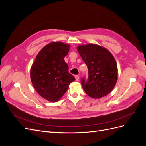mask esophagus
<instances>
[{
	"instance_id": "esophagus-1",
	"label": "esophagus",
	"mask_w": 146,
	"mask_h": 146,
	"mask_svg": "<svg viewBox=\"0 0 146 146\" xmlns=\"http://www.w3.org/2000/svg\"><path fill=\"white\" fill-rule=\"evenodd\" d=\"M75 78H76V80L77 81H78L79 80V78H80V77H79L78 76H76V77H75Z\"/></svg>"
}]
</instances>
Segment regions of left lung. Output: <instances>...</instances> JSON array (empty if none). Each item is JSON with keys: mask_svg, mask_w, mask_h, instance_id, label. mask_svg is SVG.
Segmentation results:
<instances>
[{"mask_svg": "<svg viewBox=\"0 0 146 146\" xmlns=\"http://www.w3.org/2000/svg\"><path fill=\"white\" fill-rule=\"evenodd\" d=\"M77 50L88 69L87 81L81 80L84 91L94 99L107 96L117 80V66L114 56L107 48L95 44L80 45Z\"/></svg>", "mask_w": 146, "mask_h": 146, "instance_id": "1", "label": "left lung"}]
</instances>
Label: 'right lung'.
Here are the masks:
<instances>
[{"instance_id": "1", "label": "right lung", "mask_w": 146, "mask_h": 146, "mask_svg": "<svg viewBox=\"0 0 146 146\" xmlns=\"http://www.w3.org/2000/svg\"><path fill=\"white\" fill-rule=\"evenodd\" d=\"M69 48V44L62 42L48 44L39 51L31 67L30 78L35 89L48 101H58L76 80L64 60Z\"/></svg>"}]
</instances>
